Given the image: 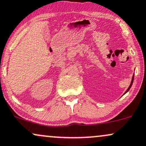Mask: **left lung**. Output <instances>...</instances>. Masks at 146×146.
Returning <instances> with one entry per match:
<instances>
[{
  "mask_svg": "<svg viewBox=\"0 0 146 146\" xmlns=\"http://www.w3.org/2000/svg\"><path fill=\"white\" fill-rule=\"evenodd\" d=\"M133 80H134V75H133V78H132V80H131V84H130L129 87V88H128V89H127V90H126V92H124V94H126V92H129V90H130V88H131V86H132V85H133Z\"/></svg>",
  "mask_w": 146,
  "mask_h": 146,
  "instance_id": "obj_1",
  "label": "left lung"
}]
</instances>
